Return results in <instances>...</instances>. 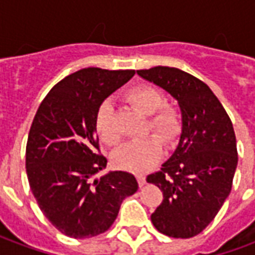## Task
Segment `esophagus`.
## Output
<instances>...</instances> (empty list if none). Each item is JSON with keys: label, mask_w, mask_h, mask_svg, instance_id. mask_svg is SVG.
Here are the masks:
<instances>
[{"label": "esophagus", "mask_w": 255, "mask_h": 255, "mask_svg": "<svg viewBox=\"0 0 255 255\" xmlns=\"http://www.w3.org/2000/svg\"><path fill=\"white\" fill-rule=\"evenodd\" d=\"M136 180H138L139 186H143L144 183H146V177L143 175H136Z\"/></svg>", "instance_id": "esophagus-1"}]
</instances>
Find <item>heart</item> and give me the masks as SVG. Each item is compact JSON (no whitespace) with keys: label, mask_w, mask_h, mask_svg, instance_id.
Masks as SVG:
<instances>
[{"label":"heart","mask_w":255,"mask_h":255,"mask_svg":"<svg viewBox=\"0 0 255 255\" xmlns=\"http://www.w3.org/2000/svg\"><path fill=\"white\" fill-rule=\"evenodd\" d=\"M123 98L146 117L143 133H153L138 142L124 146L113 155V164L123 171L144 172L160 160L161 143H171L180 132L182 119L176 106L164 102L160 90L149 84H139L128 89ZM95 131L108 146L120 143V135L115 128V112L109 102L100 106L95 116Z\"/></svg>","instance_id":"1"}]
</instances>
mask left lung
Masks as SVG:
<instances>
[{"label":"left lung","mask_w":255,"mask_h":255,"mask_svg":"<svg viewBox=\"0 0 255 255\" xmlns=\"http://www.w3.org/2000/svg\"><path fill=\"white\" fill-rule=\"evenodd\" d=\"M138 75L166 90L182 111L175 153L146 177L164 198L151 223L166 236L192 238L213 221L232 188L238 165L232 122L208 84L182 69L154 67Z\"/></svg>","instance_id":"obj_1"}]
</instances>
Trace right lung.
Listing matches in <instances>:
<instances>
[{
  "label": "right lung",
  "instance_id": "right-lung-1",
  "mask_svg": "<svg viewBox=\"0 0 255 255\" xmlns=\"http://www.w3.org/2000/svg\"><path fill=\"white\" fill-rule=\"evenodd\" d=\"M133 75L101 68L71 73L49 91L32 120L25 147L30 188L45 217L69 238L104 234L138 190L128 172L95 176L108 162L95 135L97 112Z\"/></svg>",
  "mask_w": 255,
  "mask_h": 255
}]
</instances>
